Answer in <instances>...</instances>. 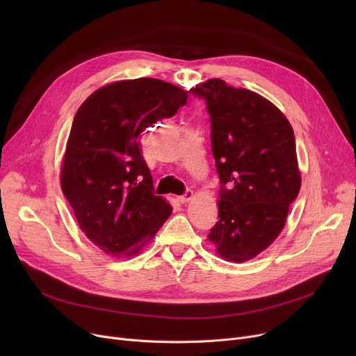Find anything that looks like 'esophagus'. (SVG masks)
<instances>
[{
    "label": "esophagus",
    "instance_id": "esophagus-1",
    "mask_svg": "<svg viewBox=\"0 0 356 356\" xmlns=\"http://www.w3.org/2000/svg\"><path fill=\"white\" fill-rule=\"evenodd\" d=\"M192 197H193V192H192L191 189H188L183 195H180V196L177 197V200H179L180 203H188Z\"/></svg>",
    "mask_w": 356,
    "mask_h": 356
}]
</instances>
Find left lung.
<instances>
[{
    "label": "left lung",
    "instance_id": "8db88e82",
    "mask_svg": "<svg viewBox=\"0 0 356 356\" xmlns=\"http://www.w3.org/2000/svg\"><path fill=\"white\" fill-rule=\"evenodd\" d=\"M191 92L207 104L220 180L219 220L208 238L222 258L244 263L283 231L300 192L293 128L268 99L222 79Z\"/></svg>",
    "mask_w": 356,
    "mask_h": 356
}]
</instances>
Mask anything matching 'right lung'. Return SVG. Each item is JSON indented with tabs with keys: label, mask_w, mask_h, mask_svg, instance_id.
<instances>
[{
	"label": "right lung",
	"mask_w": 356,
	"mask_h": 356,
	"mask_svg": "<svg viewBox=\"0 0 356 356\" xmlns=\"http://www.w3.org/2000/svg\"><path fill=\"white\" fill-rule=\"evenodd\" d=\"M188 92L160 79L109 83L81 105L62 164V192L85 235L114 257L137 255L172 213L153 193L143 131L173 117Z\"/></svg>",
	"instance_id": "obj_1"
}]
</instances>
